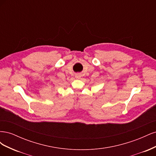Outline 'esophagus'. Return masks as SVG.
<instances>
[{
    "label": "esophagus",
    "mask_w": 156,
    "mask_h": 156,
    "mask_svg": "<svg viewBox=\"0 0 156 156\" xmlns=\"http://www.w3.org/2000/svg\"><path fill=\"white\" fill-rule=\"evenodd\" d=\"M76 77L77 78H80V77H81V75H80V74H77L76 75Z\"/></svg>",
    "instance_id": "1"
}]
</instances>
